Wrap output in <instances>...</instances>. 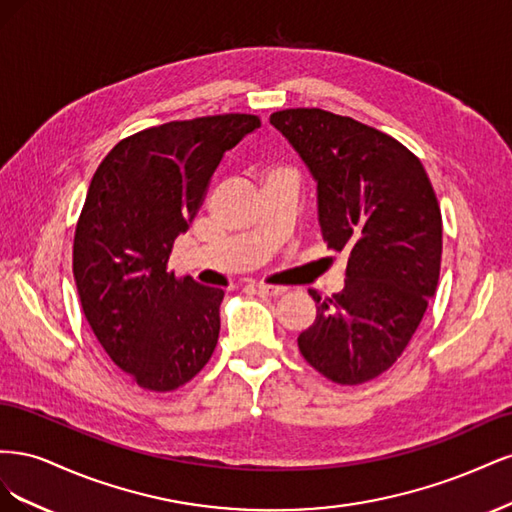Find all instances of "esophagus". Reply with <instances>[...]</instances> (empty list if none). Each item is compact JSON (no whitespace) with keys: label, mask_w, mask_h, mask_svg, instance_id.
Masks as SVG:
<instances>
[{"label":"esophagus","mask_w":512,"mask_h":512,"mask_svg":"<svg viewBox=\"0 0 512 512\" xmlns=\"http://www.w3.org/2000/svg\"><path fill=\"white\" fill-rule=\"evenodd\" d=\"M258 292L262 294V297L277 299V297H282V294L286 292V288H282V286H269V284H260V286H258Z\"/></svg>","instance_id":"1"}]
</instances>
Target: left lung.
Here are the masks:
<instances>
[{
  "mask_svg": "<svg viewBox=\"0 0 512 512\" xmlns=\"http://www.w3.org/2000/svg\"><path fill=\"white\" fill-rule=\"evenodd\" d=\"M318 181L327 247L348 258L344 290L316 297L303 359L335 384L384 374L410 344L440 280L442 213L425 168L393 136L322 108L271 115Z\"/></svg>",
  "mask_w": 512,
  "mask_h": 512,
  "instance_id": "1",
  "label": "left lung"
}]
</instances>
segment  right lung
Instances as JSON below:
<instances>
[{
	"label": "right lung",
	"instance_id": "right-lung-1",
	"mask_svg": "<svg viewBox=\"0 0 512 512\" xmlns=\"http://www.w3.org/2000/svg\"><path fill=\"white\" fill-rule=\"evenodd\" d=\"M258 126L245 113L162 123L119 141L91 179L74 232L76 290L104 352L145 391L188 384L218 344L224 290L177 280L168 260L224 153Z\"/></svg>",
	"mask_w": 512,
	"mask_h": 512
}]
</instances>
